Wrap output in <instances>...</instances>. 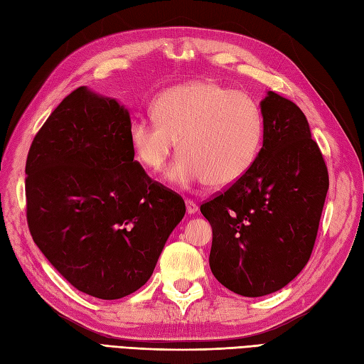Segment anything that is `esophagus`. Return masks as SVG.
<instances>
[{
  "mask_svg": "<svg viewBox=\"0 0 364 364\" xmlns=\"http://www.w3.org/2000/svg\"><path fill=\"white\" fill-rule=\"evenodd\" d=\"M186 210H188V213H195L198 210V204L193 200H186Z\"/></svg>",
  "mask_w": 364,
  "mask_h": 364,
  "instance_id": "obj_1",
  "label": "esophagus"
}]
</instances>
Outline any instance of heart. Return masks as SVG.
Returning <instances> with one entry per match:
<instances>
[{
  "label": "heart",
  "mask_w": 364,
  "mask_h": 364,
  "mask_svg": "<svg viewBox=\"0 0 364 364\" xmlns=\"http://www.w3.org/2000/svg\"><path fill=\"white\" fill-rule=\"evenodd\" d=\"M154 115L132 121L130 146L136 160L156 172L178 139L181 155L167 176L180 186L229 188L250 171L263 144L264 121L255 100L215 81L164 90L154 102Z\"/></svg>",
  "instance_id": "obj_1"
}]
</instances>
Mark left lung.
Here are the masks:
<instances>
[{
	"mask_svg": "<svg viewBox=\"0 0 364 364\" xmlns=\"http://www.w3.org/2000/svg\"><path fill=\"white\" fill-rule=\"evenodd\" d=\"M263 147L250 171L203 201L210 271L243 296L277 292L309 262L329 175L301 109L275 92L262 101Z\"/></svg>",
	"mask_w": 364,
	"mask_h": 364,
	"instance_id": "8db88e82",
	"label": "left lung"
}]
</instances>
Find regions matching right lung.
I'll use <instances>...</instances> for the list:
<instances>
[{"mask_svg":"<svg viewBox=\"0 0 364 364\" xmlns=\"http://www.w3.org/2000/svg\"><path fill=\"white\" fill-rule=\"evenodd\" d=\"M129 112L78 87L36 132L26 160L35 245L78 289L118 300L151 278L184 217L181 195L134 160Z\"/></svg>","mask_w":364,"mask_h":364,"instance_id":"right-lung-1","label":"right lung"}]
</instances>
